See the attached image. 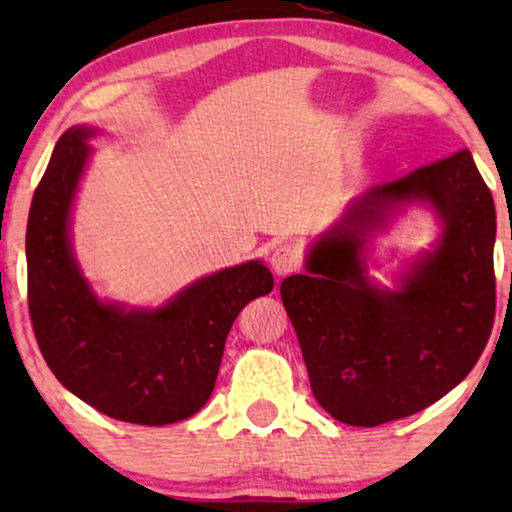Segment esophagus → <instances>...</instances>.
I'll list each match as a JSON object with an SVG mask.
<instances>
[{"instance_id": "obj_1", "label": "esophagus", "mask_w": 512, "mask_h": 512, "mask_svg": "<svg viewBox=\"0 0 512 512\" xmlns=\"http://www.w3.org/2000/svg\"><path fill=\"white\" fill-rule=\"evenodd\" d=\"M270 268L275 275H291L300 268V256L298 251L291 247V244H282V247H275L270 256Z\"/></svg>"}]
</instances>
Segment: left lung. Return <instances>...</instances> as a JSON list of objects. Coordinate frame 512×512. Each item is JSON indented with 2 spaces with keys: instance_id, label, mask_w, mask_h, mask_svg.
<instances>
[{
  "instance_id": "obj_1",
  "label": "left lung",
  "mask_w": 512,
  "mask_h": 512,
  "mask_svg": "<svg viewBox=\"0 0 512 512\" xmlns=\"http://www.w3.org/2000/svg\"><path fill=\"white\" fill-rule=\"evenodd\" d=\"M408 204L431 206L441 237L396 290H382L367 277L365 247ZM494 240L492 193L468 151L349 202L307 249L305 275L279 286L328 415L349 426L394 422L471 373L494 324Z\"/></svg>"
}]
</instances>
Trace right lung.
Listing matches in <instances>:
<instances>
[{"label": "right lung", "mask_w": 512, "mask_h": 512, "mask_svg": "<svg viewBox=\"0 0 512 512\" xmlns=\"http://www.w3.org/2000/svg\"><path fill=\"white\" fill-rule=\"evenodd\" d=\"M97 130L74 125L55 144L27 219V303L39 349L65 389L104 415L165 426L212 396L230 326L272 291L261 261L200 277L163 307L102 300L83 277L69 219Z\"/></svg>", "instance_id": "right-lung-1"}]
</instances>
